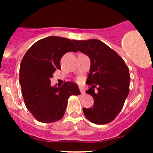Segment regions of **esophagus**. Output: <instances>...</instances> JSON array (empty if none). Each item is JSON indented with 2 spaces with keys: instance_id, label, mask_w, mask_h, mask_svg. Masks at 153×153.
Wrapping results in <instances>:
<instances>
[{
  "instance_id": "obj_1",
  "label": "esophagus",
  "mask_w": 153,
  "mask_h": 153,
  "mask_svg": "<svg viewBox=\"0 0 153 153\" xmlns=\"http://www.w3.org/2000/svg\"><path fill=\"white\" fill-rule=\"evenodd\" d=\"M80 93H81L82 94H85V91H84L83 88L80 87Z\"/></svg>"
}]
</instances>
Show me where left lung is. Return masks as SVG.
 <instances>
[{
	"label": "left lung",
	"mask_w": 153,
	"mask_h": 153,
	"mask_svg": "<svg viewBox=\"0 0 153 153\" xmlns=\"http://www.w3.org/2000/svg\"><path fill=\"white\" fill-rule=\"evenodd\" d=\"M78 50L91 59L86 94L94 98L91 108H83L85 117L96 124L111 122L124 106L129 92V68L114 50L100 40H73ZM96 85L97 91H94Z\"/></svg>",
	"instance_id": "1"
}]
</instances>
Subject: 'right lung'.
Masks as SVG:
<instances>
[{"label": "right lung", "mask_w": 153, "mask_h": 153, "mask_svg": "<svg viewBox=\"0 0 153 153\" xmlns=\"http://www.w3.org/2000/svg\"><path fill=\"white\" fill-rule=\"evenodd\" d=\"M68 52H78L71 39L48 36L35 42L23 57L19 71L22 96L27 109L39 122L59 121L68 98L80 94L75 82H66L60 88L50 85L53 73L60 69L61 57Z\"/></svg>", "instance_id": "add662e5"}]
</instances>
